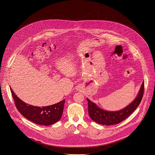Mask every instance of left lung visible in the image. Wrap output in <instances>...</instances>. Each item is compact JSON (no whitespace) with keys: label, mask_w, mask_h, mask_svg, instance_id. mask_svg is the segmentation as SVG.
<instances>
[{"label":"left lung","mask_w":155,"mask_h":155,"mask_svg":"<svg viewBox=\"0 0 155 155\" xmlns=\"http://www.w3.org/2000/svg\"><path fill=\"white\" fill-rule=\"evenodd\" d=\"M144 87V82H143L135 98L129 105L119 110H103L99 107L95 103L92 102L88 98H87L90 117L96 123L101 125H113L121 122L131 114L140 104L143 96Z\"/></svg>","instance_id":"1"}]
</instances>
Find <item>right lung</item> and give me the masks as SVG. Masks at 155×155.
Segmentation results:
<instances>
[{
  "mask_svg": "<svg viewBox=\"0 0 155 155\" xmlns=\"http://www.w3.org/2000/svg\"><path fill=\"white\" fill-rule=\"evenodd\" d=\"M12 97L18 111L29 120L40 125H50L58 122L61 117L65 100L51 106L43 107L28 105L18 98L11 89Z\"/></svg>",
  "mask_w": 155,
  "mask_h": 155,
  "instance_id": "add662e5",
  "label": "right lung"
}]
</instances>
